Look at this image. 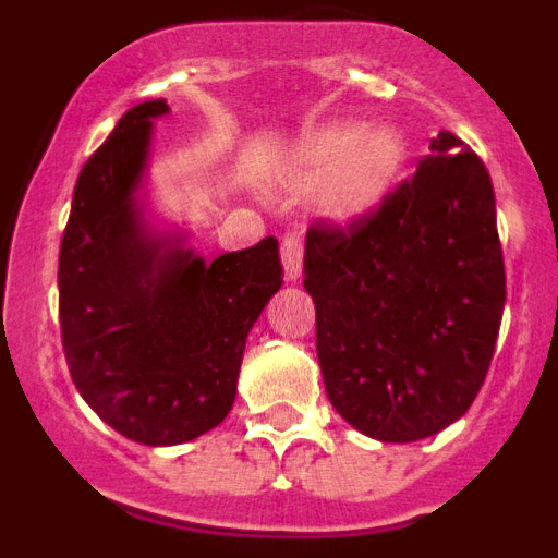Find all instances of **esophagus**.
Here are the masks:
<instances>
[{
    "mask_svg": "<svg viewBox=\"0 0 558 558\" xmlns=\"http://www.w3.org/2000/svg\"><path fill=\"white\" fill-rule=\"evenodd\" d=\"M282 263H284V274L288 279H299L304 265V240L302 234H295V231H288L282 236Z\"/></svg>",
    "mask_w": 558,
    "mask_h": 558,
    "instance_id": "1",
    "label": "esophagus"
}]
</instances>
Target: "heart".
<instances>
[{"instance_id":"obj_1","label":"heart","mask_w":558,"mask_h":558,"mask_svg":"<svg viewBox=\"0 0 558 558\" xmlns=\"http://www.w3.org/2000/svg\"><path fill=\"white\" fill-rule=\"evenodd\" d=\"M405 140L391 128L363 131L354 122H329L304 133L288 161L293 184L322 181L315 206L324 218L352 223L391 195L405 172Z\"/></svg>"}]
</instances>
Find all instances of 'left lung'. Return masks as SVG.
Segmentation results:
<instances>
[{
    "mask_svg": "<svg viewBox=\"0 0 558 558\" xmlns=\"http://www.w3.org/2000/svg\"><path fill=\"white\" fill-rule=\"evenodd\" d=\"M430 150L372 215L313 226L304 243L329 402L393 445L470 411L506 304L489 170L450 131Z\"/></svg>",
    "mask_w": 558,
    "mask_h": 558,
    "instance_id": "8db88e82",
    "label": "left lung"
}]
</instances>
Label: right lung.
Wrapping results in <instances>:
<instances>
[{
  "label": "right lung",
  "mask_w": 558,
  "mask_h": 558,
  "mask_svg": "<svg viewBox=\"0 0 558 558\" xmlns=\"http://www.w3.org/2000/svg\"><path fill=\"white\" fill-rule=\"evenodd\" d=\"M165 100L122 113L83 165L58 256L72 383L97 416L147 447L184 445L234 405L245 338L282 288L279 243L204 263L147 229L142 184Z\"/></svg>",
  "instance_id": "obj_1"
}]
</instances>
